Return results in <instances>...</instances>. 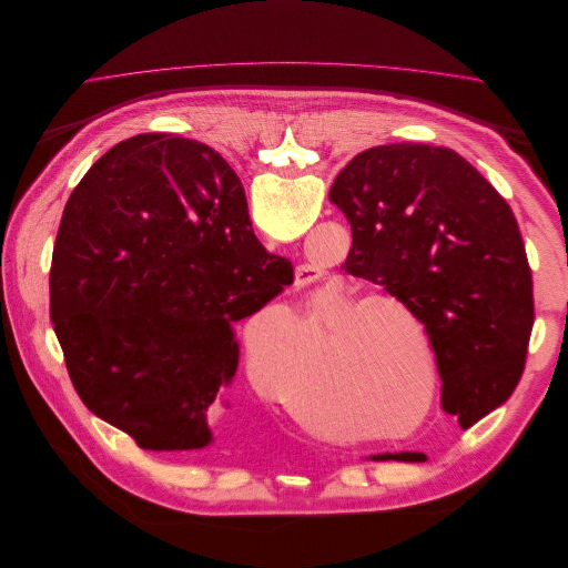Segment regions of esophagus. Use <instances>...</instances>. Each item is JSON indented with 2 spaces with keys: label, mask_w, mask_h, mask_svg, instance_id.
<instances>
[{
  "label": "esophagus",
  "mask_w": 568,
  "mask_h": 568,
  "mask_svg": "<svg viewBox=\"0 0 568 568\" xmlns=\"http://www.w3.org/2000/svg\"><path fill=\"white\" fill-rule=\"evenodd\" d=\"M320 277H322L320 267H313V265H298V267H296V288L311 286V284H315Z\"/></svg>",
  "instance_id": "obj_1"
}]
</instances>
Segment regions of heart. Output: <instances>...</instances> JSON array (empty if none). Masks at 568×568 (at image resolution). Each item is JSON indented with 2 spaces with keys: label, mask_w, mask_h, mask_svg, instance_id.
<instances>
[{
  "label": "heart",
  "mask_w": 568,
  "mask_h": 568,
  "mask_svg": "<svg viewBox=\"0 0 568 568\" xmlns=\"http://www.w3.org/2000/svg\"><path fill=\"white\" fill-rule=\"evenodd\" d=\"M284 324L291 346L307 341V324L294 313L277 317ZM320 329H329L336 343V390L338 405L348 415L367 424H379L395 417V412L417 405L424 395L422 367L428 384L436 379V351L424 326L407 307L393 298H359L353 291H338L317 315ZM277 332H261L248 338V365L257 382L267 386L270 363L274 357ZM423 363L419 364L418 359ZM428 395V405L432 407ZM284 403L294 415L315 424L329 419V412L311 403L296 390L284 386Z\"/></svg>",
  "instance_id": "1"
}]
</instances>
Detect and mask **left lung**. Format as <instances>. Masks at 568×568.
I'll return each mask as SVG.
<instances>
[{"label": "left lung", "instance_id": "1", "mask_svg": "<svg viewBox=\"0 0 568 568\" xmlns=\"http://www.w3.org/2000/svg\"><path fill=\"white\" fill-rule=\"evenodd\" d=\"M329 199L351 222L346 272L382 284L424 324L443 409L469 428L500 407L521 379L536 320L507 201L457 151L412 142L357 153Z\"/></svg>", "mask_w": 568, "mask_h": 568}]
</instances>
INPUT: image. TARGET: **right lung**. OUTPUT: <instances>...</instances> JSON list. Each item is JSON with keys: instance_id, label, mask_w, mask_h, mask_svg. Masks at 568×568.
Returning <instances> with one entry per match:
<instances>
[{"instance_id": "1", "label": "right lung", "mask_w": 568, "mask_h": 568, "mask_svg": "<svg viewBox=\"0 0 568 568\" xmlns=\"http://www.w3.org/2000/svg\"><path fill=\"white\" fill-rule=\"evenodd\" d=\"M294 282L257 242L242 180L209 144L136 134L65 203L49 317L80 400L142 450L213 440L239 365L234 324Z\"/></svg>"}]
</instances>
